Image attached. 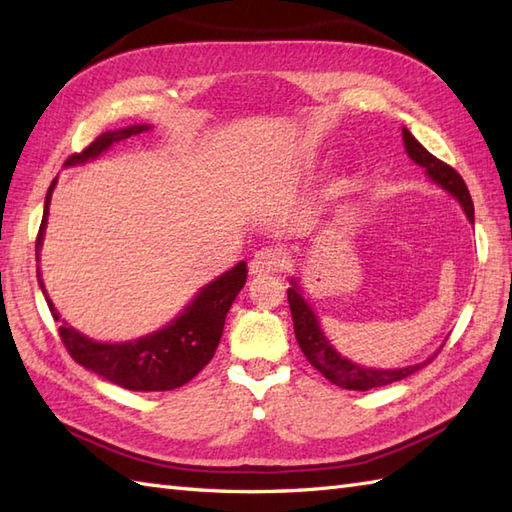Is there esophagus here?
Listing matches in <instances>:
<instances>
[{
    "label": "esophagus",
    "mask_w": 512,
    "mask_h": 512,
    "mask_svg": "<svg viewBox=\"0 0 512 512\" xmlns=\"http://www.w3.org/2000/svg\"><path fill=\"white\" fill-rule=\"evenodd\" d=\"M286 266V257L279 253L275 248H262L257 250L250 259V275L253 277H266V275H273L279 273L281 268Z\"/></svg>",
    "instance_id": "34e87169"
}]
</instances>
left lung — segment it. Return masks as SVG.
<instances>
[{
	"instance_id": "obj_1",
	"label": "left lung",
	"mask_w": 512,
	"mask_h": 512,
	"mask_svg": "<svg viewBox=\"0 0 512 512\" xmlns=\"http://www.w3.org/2000/svg\"><path fill=\"white\" fill-rule=\"evenodd\" d=\"M402 140H405V149L409 158L416 162V165L427 169V176L440 184L444 191H449L455 200L462 204V209L469 217V222H475V211H473V200L471 193L466 189V184L462 176L453 167H449L447 162L438 160L433 154H429L416 138L411 136L409 129L402 127ZM292 288H288V303H290V312H292V323H295V336L299 341V347L303 356L308 358L310 365L314 369L330 380V383L339 385L343 389H354V391H367L374 387H383L398 383V380L411 376L413 372H418L429 361H422L416 365H407L400 369H372V367H363L358 363L347 361L345 356L334 350L330 341L325 339L321 332V325L317 321V314L310 308V303L303 299L301 288L297 286V281H290Z\"/></svg>"
}]
</instances>
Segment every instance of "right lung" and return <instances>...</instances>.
Here are the masks:
<instances>
[{"instance_id":"obj_1","label":"right lung","mask_w":512,"mask_h":512,"mask_svg":"<svg viewBox=\"0 0 512 512\" xmlns=\"http://www.w3.org/2000/svg\"><path fill=\"white\" fill-rule=\"evenodd\" d=\"M147 129L149 125H132L118 129V132H105L90 147H85L81 154H74L65 160V165L88 162L101 156L105 149H110L118 140L147 132ZM54 184H57V180H52L46 193V204H43V220L37 233V262L43 233H46L48 224V206ZM246 273L248 270L244 262L226 270L222 277H217L200 290V295L182 310L180 317L173 319L162 330L143 336V339L127 343H99L76 332L68 323H61V341L76 363L118 387L132 391H169L182 387L213 358L217 343L222 339L226 312L231 310L237 292L244 288ZM37 277L41 292L46 295L39 270ZM46 301L54 321H61L48 295Z\"/></svg>"}]
</instances>
